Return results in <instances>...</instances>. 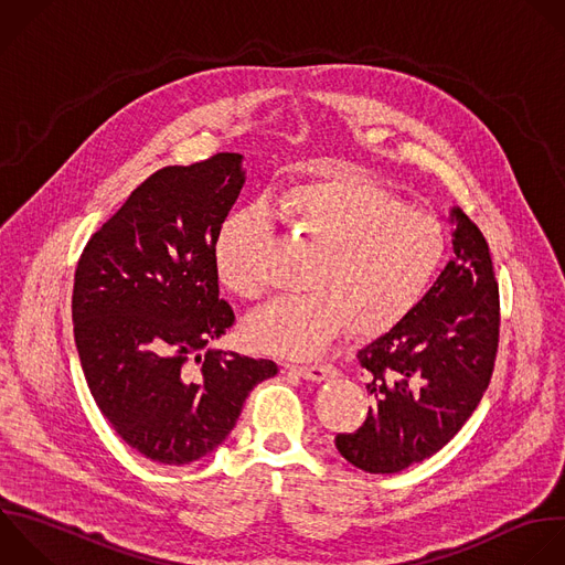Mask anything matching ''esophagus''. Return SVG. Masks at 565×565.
<instances>
[{
    "label": "esophagus",
    "instance_id": "obj_1",
    "mask_svg": "<svg viewBox=\"0 0 565 565\" xmlns=\"http://www.w3.org/2000/svg\"><path fill=\"white\" fill-rule=\"evenodd\" d=\"M289 371L298 373L300 377H307V380H324L329 373H331V364L327 362H316V364H289Z\"/></svg>",
    "mask_w": 565,
    "mask_h": 565
}]
</instances>
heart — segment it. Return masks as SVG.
I'll use <instances>...</instances> for the list:
<instances>
[{"mask_svg": "<svg viewBox=\"0 0 565 565\" xmlns=\"http://www.w3.org/2000/svg\"><path fill=\"white\" fill-rule=\"evenodd\" d=\"M267 213L318 247L307 294L280 296L247 322L254 347L305 358L324 351L347 327L375 335L402 322L433 282L446 256L441 223L382 185L340 172L276 192ZM269 234L258 207L227 216L214 241L221 285L256 298L263 278L256 254Z\"/></svg>", "mask_w": 565, "mask_h": 565, "instance_id": "heart-1", "label": "heart"}]
</instances>
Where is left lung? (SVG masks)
I'll return each instance as SVG.
<instances>
[{
  "label": "left lung",
  "mask_w": 565,
  "mask_h": 565,
  "mask_svg": "<svg viewBox=\"0 0 565 565\" xmlns=\"http://www.w3.org/2000/svg\"><path fill=\"white\" fill-rule=\"evenodd\" d=\"M455 258L388 333L358 351L375 397L335 448L353 466L388 475L446 446L483 397L499 347V285L488 243L459 210Z\"/></svg>",
  "instance_id": "left-lung-1"
}]
</instances>
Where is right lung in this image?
<instances>
[{"instance_id":"1","label":"right lung","mask_w":565,"mask_h":565,"mask_svg":"<svg viewBox=\"0 0 565 565\" xmlns=\"http://www.w3.org/2000/svg\"><path fill=\"white\" fill-rule=\"evenodd\" d=\"M218 152L150 174L86 243L73 327L88 388L139 455L183 466L234 428L249 391L278 373L205 347L236 320L218 298L214 241L245 174Z\"/></svg>"}]
</instances>
